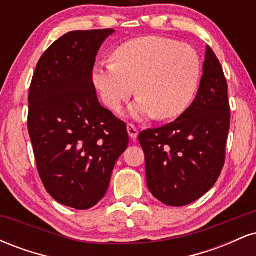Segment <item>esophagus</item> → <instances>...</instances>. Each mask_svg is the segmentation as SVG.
<instances>
[{"label": "esophagus", "instance_id": "obj_1", "mask_svg": "<svg viewBox=\"0 0 256 256\" xmlns=\"http://www.w3.org/2000/svg\"><path fill=\"white\" fill-rule=\"evenodd\" d=\"M126 128H128V136H130L132 140H136L138 136V130L136 128V126H134V124H128Z\"/></svg>", "mask_w": 256, "mask_h": 256}]
</instances>
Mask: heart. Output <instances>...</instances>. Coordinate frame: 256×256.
Here are the masks:
<instances>
[{
  "label": "heart",
  "instance_id": "heart-1",
  "mask_svg": "<svg viewBox=\"0 0 256 256\" xmlns=\"http://www.w3.org/2000/svg\"><path fill=\"white\" fill-rule=\"evenodd\" d=\"M114 60L98 61L92 83L102 101L119 110L136 91L130 114L137 120L174 119L192 104L201 79V58L190 46L160 36L134 38L116 48Z\"/></svg>",
  "mask_w": 256,
  "mask_h": 256
}]
</instances>
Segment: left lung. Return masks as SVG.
I'll use <instances>...</instances> for the list:
<instances>
[{
  "instance_id": "obj_1",
  "label": "left lung",
  "mask_w": 256,
  "mask_h": 256,
  "mask_svg": "<svg viewBox=\"0 0 256 256\" xmlns=\"http://www.w3.org/2000/svg\"><path fill=\"white\" fill-rule=\"evenodd\" d=\"M228 128V84L218 58L207 46L204 74L192 104L173 122L138 136L152 196L180 207L210 192L224 166Z\"/></svg>"
}]
</instances>
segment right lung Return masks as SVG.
Masks as SVG:
<instances>
[{
    "mask_svg": "<svg viewBox=\"0 0 256 256\" xmlns=\"http://www.w3.org/2000/svg\"><path fill=\"white\" fill-rule=\"evenodd\" d=\"M114 30L72 31L46 49L28 91V134L40 177L58 204L89 210L106 195L128 144L125 122L100 104L92 68Z\"/></svg>",
    "mask_w": 256,
    "mask_h": 256,
    "instance_id": "1",
    "label": "right lung"
}]
</instances>
